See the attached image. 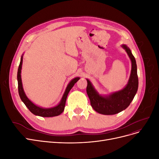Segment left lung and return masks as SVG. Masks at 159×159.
Segmentation results:
<instances>
[{"instance_id":"left-lung-1","label":"left lung","mask_w":159,"mask_h":159,"mask_svg":"<svg viewBox=\"0 0 159 159\" xmlns=\"http://www.w3.org/2000/svg\"><path fill=\"white\" fill-rule=\"evenodd\" d=\"M122 46L127 52L132 63L131 75L125 88L111 94L108 97H102L96 92L89 80H87L88 85L86 91L89 98L91 105L95 111L101 114L115 115L125 109L131 103L138 89L139 80L135 58L127 46L123 45Z\"/></svg>"}]
</instances>
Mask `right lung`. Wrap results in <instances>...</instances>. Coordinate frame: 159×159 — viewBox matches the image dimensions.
<instances>
[{"label":"right lung","mask_w":159,"mask_h":159,"mask_svg":"<svg viewBox=\"0 0 159 159\" xmlns=\"http://www.w3.org/2000/svg\"><path fill=\"white\" fill-rule=\"evenodd\" d=\"M22 64V56L21 57L20 64H19V66H18V73H17V80H18V93L23 103L25 104V105L28 107V109L30 111V112H32L33 114H34L36 115H38V116L50 117L57 116V115H60L64 110L67 96H68V93L70 92V89L73 88L74 84L79 80L80 78H75L70 81V84L68 85V87H67L66 89V91L63 95V97H62L60 103L57 105V106L52 108H49V109H44V108L36 106V105H35L32 102H31L26 97L25 92H24L22 84V80H21V75H20Z\"/></svg>","instance_id":"obj_1"}]
</instances>
